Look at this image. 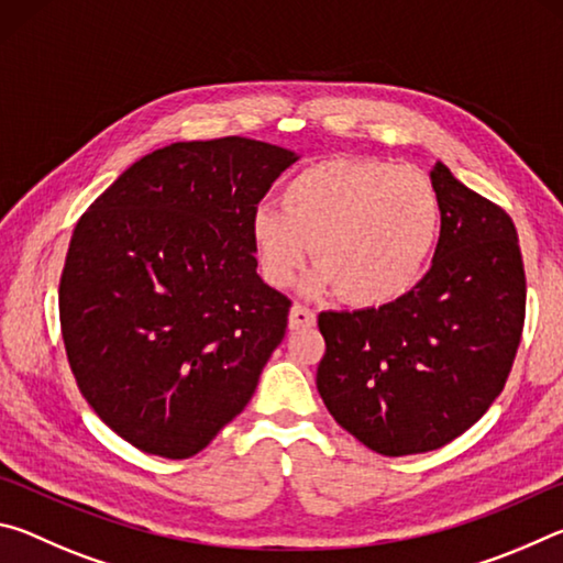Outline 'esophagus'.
Listing matches in <instances>:
<instances>
[{
  "mask_svg": "<svg viewBox=\"0 0 563 563\" xmlns=\"http://www.w3.org/2000/svg\"><path fill=\"white\" fill-rule=\"evenodd\" d=\"M312 325H316V312H312L310 308H305V305H292L288 328L302 330V328H312Z\"/></svg>",
  "mask_w": 563,
  "mask_h": 563,
  "instance_id": "34e87169",
  "label": "esophagus"
}]
</instances>
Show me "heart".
<instances>
[{
  "mask_svg": "<svg viewBox=\"0 0 563 563\" xmlns=\"http://www.w3.org/2000/svg\"><path fill=\"white\" fill-rule=\"evenodd\" d=\"M283 211L258 206L247 233L261 275L290 285L308 251V290H338L355 308L402 298L422 278L440 238L442 203L430 176L375 158H330L280 188Z\"/></svg>",
  "mask_w": 563,
  "mask_h": 563,
  "instance_id": "obj_1",
  "label": "heart"
}]
</instances>
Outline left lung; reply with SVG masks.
Wrapping results in <instances>:
<instances>
[{
  "instance_id": "left-lung-1",
  "label": "left lung",
  "mask_w": 563,
  "mask_h": 563,
  "mask_svg": "<svg viewBox=\"0 0 563 563\" xmlns=\"http://www.w3.org/2000/svg\"><path fill=\"white\" fill-rule=\"evenodd\" d=\"M442 231L432 268L379 308L320 312L318 393L385 456L432 452L487 412L511 373L527 312L517 228L444 164L432 168Z\"/></svg>"
}]
</instances>
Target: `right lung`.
Listing matches in <instances>:
<instances>
[{
  "label": "right lung",
  "mask_w": 563,
  "mask_h": 563,
  "mask_svg": "<svg viewBox=\"0 0 563 563\" xmlns=\"http://www.w3.org/2000/svg\"><path fill=\"white\" fill-rule=\"evenodd\" d=\"M298 156L263 141H180L136 161L74 228L62 338L93 412L166 460L213 442L258 387L290 300L258 275L251 213Z\"/></svg>",
  "instance_id": "1"
}]
</instances>
